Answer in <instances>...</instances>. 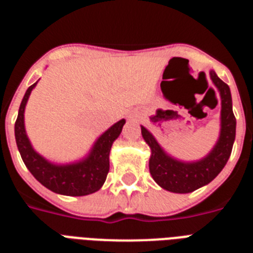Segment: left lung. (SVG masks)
I'll return each instance as SVG.
<instances>
[{"instance_id": "1", "label": "left lung", "mask_w": 253, "mask_h": 253, "mask_svg": "<svg viewBox=\"0 0 253 253\" xmlns=\"http://www.w3.org/2000/svg\"><path fill=\"white\" fill-rule=\"evenodd\" d=\"M210 78L218 88L222 101L220 134L214 148L204 158L195 162L176 160L163 151L148 129L140 126L143 138L151 148L149 172L152 177L162 189L171 193L187 194L208 185L224 169L232 153L236 138V118L232 109L231 90L214 71H210Z\"/></svg>"}]
</instances>
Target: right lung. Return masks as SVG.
<instances>
[{"instance_id":"add662e5","label":"right lung","mask_w":253,"mask_h":253,"mask_svg":"<svg viewBox=\"0 0 253 253\" xmlns=\"http://www.w3.org/2000/svg\"><path fill=\"white\" fill-rule=\"evenodd\" d=\"M37 84L38 82H35L26 90L15 123V138L22 161L31 175L53 193L67 196H84L96 193L101 189L106 180L107 172L110 169L109 154L111 146L122 133L125 119L119 120L102 133L91 148L88 156L84 160L68 165H55L49 162L33 148L24 124L26 102Z\"/></svg>"}]
</instances>
